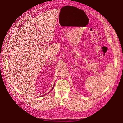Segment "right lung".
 <instances>
[{"instance_id":"right-lung-1","label":"right lung","mask_w":123,"mask_h":123,"mask_svg":"<svg viewBox=\"0 0 123 123\" xmlns=\"http://www.w3.org/2000/svg\"><path fill=\"white\" fill-rule=\"evenodd\" d=\"M53 88H52V89H51V91H52V89H53Z\"/></svg>"}]
</instances>
